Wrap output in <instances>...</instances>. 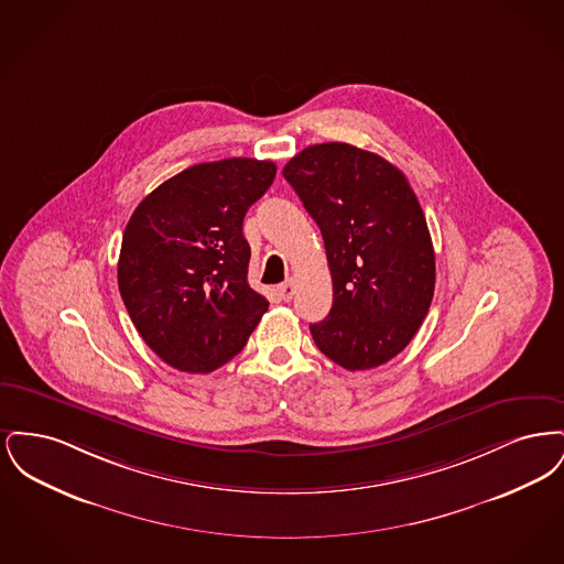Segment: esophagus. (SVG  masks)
I'll return each mask as SVG.
<instances>
[{"label": "esophagus", "instance_id": "esophagus-1", "mask_svg": "<svg viewBox=\"0 0 564 564\" xmlns=\"http://www.w3.org/2000/svg\"><path fill=\"white\" fill-rule=\"evenodd\" d=\"M276 292L281 295V300H285V302H290L295 294V285L292 281H288V283H281L279 288H276Z\"/></svg>", "mask_w": 564, "mask_h": 564}]
</instances>
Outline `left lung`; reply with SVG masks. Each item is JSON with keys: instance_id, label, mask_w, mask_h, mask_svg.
<instances>
[{"instance_id": "left-lung-1", "label": "left lung", "mask_w": 564, "mask_h": 564, "mask_svg": "<svg viewBox=\"0 0 564 564\" xmlns=\"http://www.w3.org/2000/svg\"><path fill=\"white\" fill-rule=\"evenodd\" d=\"M283 177L317 221L332 272L329 315L311 325L345 370L387 364L419 332L435 290L427 219L402 171L349 143L304 148Z\"/></svg>"}]
</instances>
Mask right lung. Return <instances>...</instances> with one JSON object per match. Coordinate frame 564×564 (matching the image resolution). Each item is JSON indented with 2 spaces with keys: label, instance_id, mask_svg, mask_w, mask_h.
<instances>
[{
  "label": "right lung",
  "instance_id": "right-lung-1",
  "mask_svg": "<svg viewBox=\"0 0 564 564\" xmlns=\"http://www.w3.org/2000/svg\"><path fill=\"white\" fill-rule=\"evenodd\" d=\"M274 162L226 159L188 166L134 209L118 260V290L145 345L169 366L207 375L247 345L269 300L247 283V209Z\"/></svg>",
  "mask_w": 564,
  "mask_h": 564
}]
</instances>
